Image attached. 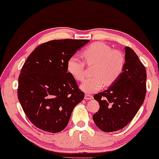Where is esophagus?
<instances>
[{
    "mask_svg": "<svg viewBox=\"0 0 159 159\" xmlns=\"http://www.w3.org/2000/svg\"><path fill=\"white\" fill-rule=\"evenodd\" d=\"M84 98L86 100H91V99H92V98H93V97L90 94H85Z\"/></svg>",
    "mask_w": 159,
    "mask_h": 159,
    "instance_id": "obj_1",
    "label": "esophagus"
}]
</instances>
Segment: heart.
Wrapping results in <instances>:
<instances>
[{"mask_svg":"<svg viewBox=\"0 0 159 159\" xmlns=\"http://www.w3.org/2000/svg\"><path fill=\"white\" fill-rule=\"evenodd\" d=\"M82 58L87 66L93 65V77L86 80L80 89L86 93H94L108 87L118 80L125 66V58L121 51L112 50L107 44L97 42L91 44L82 53ZM84 63L78 57L72 56L67 61V70L78 82L84 80Z\"/></svg>","mask_w":159,"mask_h":159,"instance_id":"1","label":"heart"}]
</instances>
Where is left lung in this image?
<instances>
[{"instance_id":"left-lung-1","label":"left lung","mask_w":159,"mask_h":159,"mask_svg":"<svg viewBox=\"0 0 159 159\" xmlns=\"http://www.w3.org/2000/svg\"><path fill=\"white\" fill-rule=\"evenodd\" d=\"M125 66L118 80L93 96L100 108L93 116L96 125L106 132L118 131L130 122L144 102L147 72L135 52L125 47Z\"/></svg>"}]
</instances>
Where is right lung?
Masks as SVG:
<instances>
[{"mask_svg": "<svg viewBox=\"0 0 159 159\" xmlns=\"http://www.w3.org/2000/svg\"><path fill=\"white\" fill-rule=\"evenodd\" d=\"M89 40L60 39L35 48L18 78V99L29 120L43 131L66 128L72 112L84 93L67 70L70 57Z\"/></svg>", "mask_w": 159, "mask_h": 159, "instance_id": "1", "label": "right lung"}]
</instances>
